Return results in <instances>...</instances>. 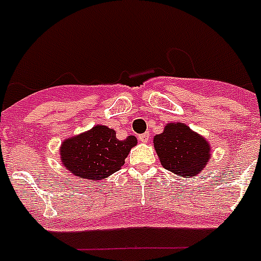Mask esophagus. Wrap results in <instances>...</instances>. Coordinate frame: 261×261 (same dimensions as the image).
<instances>
[{"mask_svg":"<svg viewBox=\"0 0 261 261\" xmlns=\"http://www.w3.org/2000/svg\"><path fill=\"white\" fill-rule=\"evenodd\" d=\"M138 139H139V141H141V142H143V143H146V142H147L150 139V134H149V133L141 134V135H139V137H138Z\"/></svg>","mask_w":261,"mask_h":261,"instance_id":"obj_1","label":"esophagus"}]
</instances>
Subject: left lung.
I'll use <instances>...</instances> for the list:
<instances>
[{
	"label": "left lung",
	"instance_id": "obj_1",
	"mask_svg": "<svg viewBox=\"0 0 261 261\" xmlns=\"http://www.w3.org/2000/svg\"><path fill=\"white\" fill-rule=\"evenodd\" d=\"M154 149L166 170L194 178L209 162L211 145L185 123H167L164 133L154 137Z\"/></svg>",
	"mask_w": 261,
	"mask_h": 261
}]
</instances>
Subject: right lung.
<instances>
[{"mask_svg": "<svg viewBox=\"0 0 261 261\" xmlns=\"http://www.w3.org/2000/svg\"><path fill=\"white\" fill-rule=\"evenodd\" d=\"M135 145L134 135L119 141L112 128L97 124L86 133L65 139L61 143L60 160L72 174L97 181L120 170Z\"/></svg>", "mask_w": 261, "mask_h": 261, "instance_id": "add662e5", "label": "right lung"}]
</instances>
